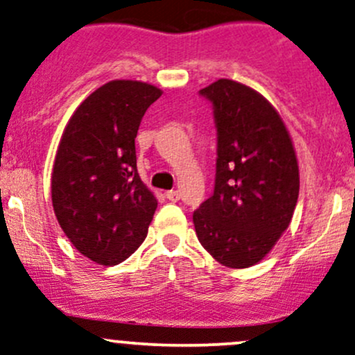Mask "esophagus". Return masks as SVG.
Listing matches in <instances>:
<instances>
[{
    "label": "esophagus",
    "mask_w": 355,
    "mask_h": 355,
    "mask_svg": "<svg viewBox=\"0 0 355 355\" xmlns=\"http://www.w3.org/2000/svg\"><path fill=\"white\" fill-rule=\"evenodd\" d=\"M165 196L168 200H171V202H177V200H180V193H178L177 190H168Z\"/></svg>",
    "instance_id": "obj_1"
}]
</instances>
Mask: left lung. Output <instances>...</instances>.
<instances>
[{"label":"left lung","instance_id":"obj_1","mask_svg":"<svg viewBox=\"0 0 355 355\" xmlns=\"http://www.w3.org/2000/svg\"><path fill=\"white\" fill-rule=\"evenodd\" d=\"M218 130L214 192L193 211L200 245L225 267L263 259L289 226L300 168L281 115L260 93L233 80L199 92Z\"/></svg>","mask_w":355,"mask_h":355}]
</instances>
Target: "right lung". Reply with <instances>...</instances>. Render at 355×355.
<instances>
[{
    "label": "right lung",
    "instance_id": "add662e5",
    "mask_svg": "<svg viewBox=\"0 0 355 355\" xmlns=\"http://www.w3.org/2000/svg\"><path fill=\"white\" fill-rule=\"evenodd\" d=\"M162 89L141 81H109L69 119L51 178L55 218L80 253L102 266L132 255L155 214L153 192L136 166V136Z\"/></svg>",
    "mask_w": 355,
    "mask_h": 355
}]
</instances>
